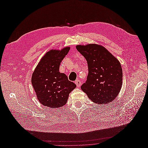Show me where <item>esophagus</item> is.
<instances>
[{
  "instance_id": "1",
  "label": "esophagus",
  "mask_w": 148,
  "mask_h": 148,
  "mask_svg": "<svg viewBox=\"0 0 148 148\" xmlns=\"http://www.w3.org/2000/svg\"><path fill=\"white\" fill-rule=\"evenodd\" d=\"M75 84H76V85H77V86H78V87H79V86H81V82H80V80H79V79H77L75 81Z\"/></svg>"
}]
</instances>
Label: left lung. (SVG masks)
Listing matches in <instances>:
<instances>
[{"instance_id": "1", "label": "left lung", "mask_w": 148, "mask_h": 148, "mask_svg": "<svg viewBox=\"0 0 148 148\" xmlns=\"http://www.w3.org/2000/svg\"><path fill=\"white\" fill-rule=\"evenodd\" d=\"M76 48L86 59L88 66L87 80L81 86L82 91L97 104L112 102L122 86L123 73L120 62L98 44L78 45Z\"/></svg>"}]
</instances>
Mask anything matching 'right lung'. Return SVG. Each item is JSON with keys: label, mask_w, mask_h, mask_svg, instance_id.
I'll return each mask as SVG.
<instances>
[{"label": "right lung", "mask_w": 148, "mask_h": 148, "mask_svg": "<svg viewBox=\"0 0 148 148\" xmlns=\"http://www.w3.org/2000/svg\"><path fill=\"white\" fill-rule=\"evenodd\" d=\"M70 47L62 50H51L44 55L33 71L31 83L40 103L49 108L64 106L69 94L76 84L67 76L59 72L62 60L68 53Z\"/></svg>", "instance_id": "add662e5"}]
</instances>
